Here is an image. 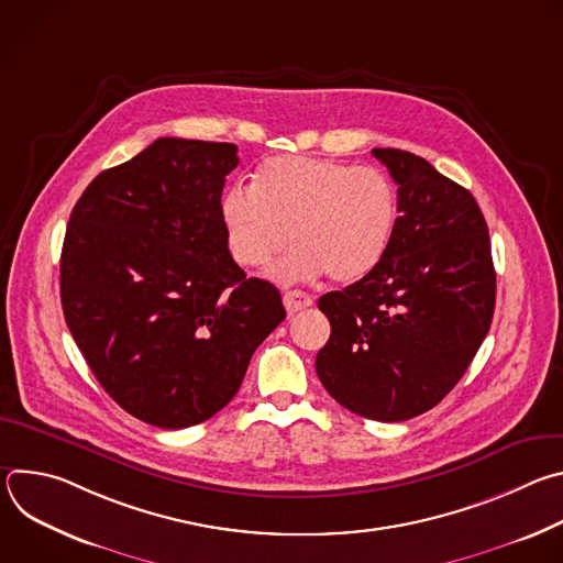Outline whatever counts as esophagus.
I'll list each match as a JSON object with an SVG mask.
<instances>
[{"instance_id": "esophagus-1", "label": "esophagus", "mask_w": 563, "mask_h": 563, "mask_svg": "<svg viewBox=\"0 0 563 563\" xmlns=\"http://www.w3.org/2000/svg\"><path fill=\"white\" fill-rule=\"evenodd\" d=\"M283 302H285L287 313H289V316H294L296 311H300V309L309 307L313 300H311V296H309V294H305V291H300V289H294V291H287V294L283 296Z\"/></svg>"}]
</instances>
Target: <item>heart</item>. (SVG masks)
<instances>
[{
    "mask_svg": "<svg viewBox=\"0 0 563 563\" xmlns=\"http://www.w3.org/2000/svg\"><path fill=\"white\" fill-rule=\"evenodd\" d=\"M398 216L391 183L374 169L336 159L278 155L258 169L254 185L238 183L220 200L227 247L238 265L272 269L278 283L330 274L336 283L367 276L385 256Z\"/></svg>",
    "mask_w": 563,
    "mask_h": 563,
    "instance_id": "1",
    "label": "heart"
}]
</instances>
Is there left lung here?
<instances>
[{"mask_svg": "<svg viewBox=\"0 0 563 563\" xmlns=\"http://www.w3.org/2000/svg\"><path fill=\"white\" fill-rule=\"evenodd\" d=\"M398 185L383 261L343 291L320 296L332 334L316 374L350 412L394 423L432 410L484 343L497 276L484 213L428 159L372 148Z\"/></svg>", "mask_w": 563, "mask_h": 563, "instance_id": "8db88e82", "label": "left lung"}]
</instances>
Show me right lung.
Here are the masks:
<instances>
[{
  "label": "right lung",
  "mask_w": 563,
  "mask_h": 563,
  "mask_svg": "<svg viewBox=\"0 0 563 563\" xmlns=\"http://www.w3.org/2000/svg\"><path fill=\"white\" fill-rule=\"evenodd\" d=\"M235 167V144L159 137L70 211L66 325L104 391L155 428L220 412L285 318L278 289L247 278L227 247L220 198Z\"/></svg>",
  "instance_id": "obj_1"
}]
</instances>
